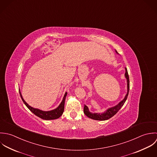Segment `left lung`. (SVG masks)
Here are the masks:
<instances>
[{
    "instance_id": "1",
    "label": "left lung",
    "mask_w": 157,
    "mask_h": 157,
    "mask_svg": "<svg viewBox=\"0 0 157 157\" xmlns=\"http://www.w3.org/2000/svg\"><path fill=\"white\" fill-rule=\"evenodd\" d=\"M116 52L117 53V51H116ZM125 77L127 79V94H125L124 98L115 106L108 109L104 113H92V112H90L89 110L88 107L87 105H84V113L87 117L94 120H98V121L107 120H109V118H112V117H113L119 111V110L123 107V105L125 103V101L127 98L128 92H129V77H128L127 68H125Z\"/></svg>"
}]
</instances>
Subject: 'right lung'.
Instances as JSON below:
<instances>
[{
    "mask_svg": "<svg viewBox=\"0 0 157 157\" xmlns=\"http://www.w3.org/2000/svg\"><path fill=\"white\" fill-rule=\"evenodd\" d=\"M19 94L21 95L22 100L23 101V102L25 104V105L28 107V109L32 112V113H33L35 115H36L37 117L40 118L43 120H55V119L59 118L63 115V110H64L65 100V98H66L67 93H65L64 94L63 101L61 102V104H59V105L56 109H55L54 110H50V111H43V110H41L40 109H35V108L32 107L25 101V100L24 99L20 91H19Z\"/></svg>",
    "mask_w": 157,
    "mask_h": 157,
    "instance_id": "obj_1",
    "label": "right lung"
}]
</instances>
